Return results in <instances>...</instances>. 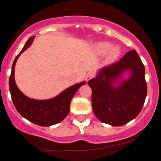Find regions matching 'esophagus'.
<instances>
[{"label": "esophagus", "instance_id": "obj_1", "mask_svg": "<svg viewBox=\"0 0 161 161\" xmlns=\"http://www.w3.org/2000/svg\"><path fill=\"white\" fill-rule=\"evenodd\" d=\"M94 76H95L94 73H92V72L88 73V74H87V75H86V81L90 80V79H92V78H93Z\"/></svg>", "mask_w": 161, "mask_h": 161}]
</instances>
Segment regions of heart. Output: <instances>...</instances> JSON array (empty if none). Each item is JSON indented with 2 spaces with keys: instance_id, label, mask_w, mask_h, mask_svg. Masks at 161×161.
I'll list each match as a JSON object with an SVG mask.
<instances>
[{
  "instance_id": "heart-1",
  "label": "heart",
  "mask_w": 161,
  "mask_h": 161,
  "mask_svg": "<svg viewBox=\"0 0 161 161\" xmlns=\"http://www.w3.org/2000/svg\"><path fill=\"white\" fill-rule=\"evenodd\" d=\"M95 48L97 53L100 55H103L109 52L108 56V61L109 62L115 61L121 54V49L118 47H112V43L110 42H100L96 45Z\"/></svg>"
}]
</instances>
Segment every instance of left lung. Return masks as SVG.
Segmentation results:
<instances>
[{"mask_svg": "<svg viewBox=\"0 0 161 161\" xmlns=\"http://www.w3.org/2000/svg\"><path fill=\"white\" fill-rule=\"evenodd\" d=\"M125 71L130 72V78L115 85ZM88 84L92 89L94 114L112 126L124 125L136 118L147 97L145 67L135 50L126 53L118 62L100 69Z\"/></svg>", "mask_w": 161, "mask_h": 161, "instance_id": "obj_1", "label": "left lung"}]
</instances>
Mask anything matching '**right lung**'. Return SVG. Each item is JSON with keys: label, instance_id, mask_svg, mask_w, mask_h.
Masks as SVG:
<instances>
[{"label": "right lung", "instance_id": "add662e5", "mask_svg": "<svg viewBox=\"0 0 161 161\" xmlns=\"http://www.w3.org/2000/svg\"><path fill=\"white\" fill-rule=\"evenodd\" d=\"M35 36H31L26 41L20 53L16 56L12 64L9 78L10 90L13 103L18 112L25 119L40 126H50L58 124L69 114L70 103L73 96L85 82L72 86L66 89L54 98L46 100H37L24 95L14 82V66L19 57L32 44Z\"/></svg>", "mask_w": 161, "mask_h": 161}]
</instances>
